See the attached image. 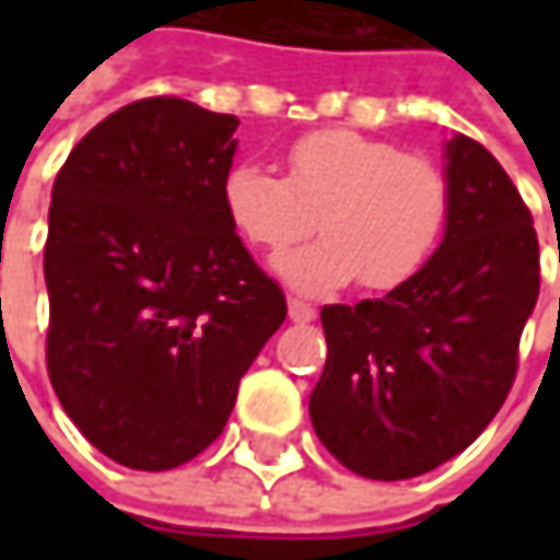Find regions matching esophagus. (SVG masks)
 Wrapping results in <instances>:
<instances>
[{"label": "esophagus", "mask_w": 560, "mask_h": 560, "mask_svg": "<svg viewBox=\"0 0 560 560\" xmlns=\"http://www.w3.org/2000/svg\"><path fill=\"white\" fill-rule=\"evenodd\" d=\"M290 320L308 324V320H314V308L308 302H302V299H290Z\"/></svg>", "instance_id": "obj_1"}]
</instances>
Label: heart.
I'll list each match as a JSON object with an SVG mask.
<instances>
[{
    "instance_id": "1",
    "label": "heart",
    "mask_w": 560,
    "mask_h": 560,
    "mask_svg": "<svg viewBox=\"0 0 560 560\" xmlns=\"http://www.w3.org/2000/svg\"><path fill=\"white\" fill-rule=\"evenodd\" d=\"M230 226L265 252H287L314 224L324 240L273 261L299 292L361 280L371 292L418 277L448 221V184L433 162L355 130H314L287 149V177L243 162L224 177Z\"/></svg>"
}]
</instances>
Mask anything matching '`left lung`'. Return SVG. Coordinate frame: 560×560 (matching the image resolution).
I'll return each instance as SVG.
<instances>
[{
	"instance_id": "obj_1",
	"label": "left lung",
	"mask_w": 560,
	"mask_h": 560,
	"mask_svg": "<svg viewBox=\"0 0 560 560\" xmlns=\"http://www.w3.org/2000/svg\"><path fill=\"white\" fill-rule=\"evenodd\" d=\"M448 221L427 268L383 299L324 305L327 364L308 415L336 462L411 480L499 415L539 299L527 205L480 142H445Z\"/></svg>"
}]
</instances>
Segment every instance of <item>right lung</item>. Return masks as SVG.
<instances>
[{"mask_svg": "<svg viewBox=\"0 0 560 560\" xmlns=\"http://www.w3.org/2000/svg\"><path fill=\"white\" fill-rule=\"evenodd\" d=\"M236 127L186 98L130 102L55 177L49 376L77 430L133 470H171L218 440L287 317L226 221Z\"/></svg>", "mask_w": 560, "mask_h": 560, "instance_id": "1", "label": "right lung"}]
</instances>
